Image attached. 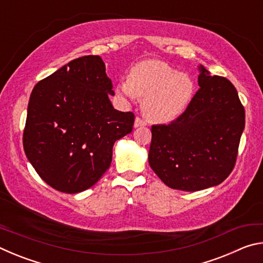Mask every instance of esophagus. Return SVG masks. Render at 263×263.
Instances as JSON below:
<instances>
[{
    "label": "esophagus",
    "instance_id": "esophagus-1",
    "mask_svg": "<svg viewBox=\"0 0 263 263\" xmlns=\"http://www.w3.org/2000/svg\"><path fill=\"white\" fill-rule=\"evenodd\" d=\"M141 126H146V122L142 121L141 118H136L135 121V127H141Z\"/></svg>",
    "mask_w": 263,
    "mask_h": 263
}]
</instances>
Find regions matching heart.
Listing matches in <instances>:
<instances>
[{"label":"heart","instance_id":"b5f03b06","mask_svg":"<svg viewBox=\"0 0 263 263\" xmlns=\"http://www.w3.org/2000/svg\"><path fill=\"white\" fill-rule=\"evenodd\" d=\"M125 100L144 99L142 112L149 122L166 124L184 112L194 94V81L160 60H147L132 68L126 81L116 87Z\"/></svg>","mask_w":263,"mask_h":263}]
</instances>
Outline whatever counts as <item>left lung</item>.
I'll return each instance as SVG.
<instances>
[{"label": "left lung", "instance_id": "1", "mask_svg": "<svg viewBox=\"0 0 263 263\" xmlns=\"http://www.w3.org/2000/svg\"><path fill=\"white\" fill-rule=\"evenodd\" d=\"M201 87L169 125H153L148 163L169 188L198 191L220 184L234 167L245 109L228 79L198 66Z\"/></svg>", "mask_w": 263, "mask_h": 263}]
</instances>
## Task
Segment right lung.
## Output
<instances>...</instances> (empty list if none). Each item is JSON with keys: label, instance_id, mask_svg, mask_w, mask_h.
<instances>
[{"label": "right lung", "instance_id": "add662e5", "mask_svg": "<svg viewBox=\"0 0 263 263\" xmlns=\"http://www.w3.org/2000/svg\"><path fill=\"white\" fill-rule=\"evenodd\" d=\"M112 82L99 55H84L35 84L23 135L26 158L48 185L77 194L108 171L116 140L135 115L114 109Z\"/></svg>", "mask_w": 263, "mask_h": 263}]
</instances>
